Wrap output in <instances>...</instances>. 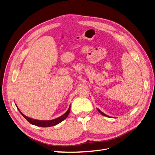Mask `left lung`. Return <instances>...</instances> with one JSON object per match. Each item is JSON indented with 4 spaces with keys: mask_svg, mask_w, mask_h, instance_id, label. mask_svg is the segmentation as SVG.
<instances>
[{
    "mask_svg": "<svg viewBox=\"0 0 155 155\" xmlns=\"http://www.w3.org/2000/svg\"><path fill=\"white\" fill-rule=\"evenodd\" d=\"M97 110H98V111H99V112H100V113H101V114L102 115H104V116H107V117H109V116H107V115H106L105 114H104V112H101V110H100V109H97Z\"/></svg>",
    "mask_w": 155,
    "mask_h": 155,
    "instance_id": "1",
    "label": "left lung"
}]
</instances>
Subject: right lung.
<instances>
[{"instance_id": "right-lung-1", "label": "right lung", "mask_w": 155, "mask_h": 155, "mask_svg": "<svg viewBox=\"0 0 155 155\" xmlns=\"http://www.w3.org/2000/svg\"><path fill=\"white\" fill-rule=\"evenodd\" d=\"M18 110H19L20 113L22 115V116L24 117V118L28 121L29 123H30L32 125H34L36 126H39V127H51V126H54L55 125H57L59 123L61 122L62 121H63L65 118H67V116H68L69 113H70V106L69 107V109H68V110L65 112V113L62 115L61 116L59 117V118L52 120H47V121H45V120H34V119H32L30 118H28V117L26 116L25 114H23L22 112L20 111V110L18 109V108L17 107Z\"/></svg>"}]
</instances>
